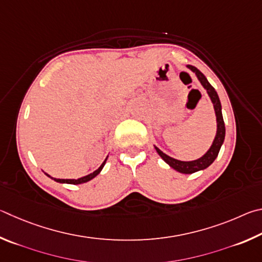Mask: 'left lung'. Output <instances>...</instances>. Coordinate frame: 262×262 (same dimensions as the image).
<instances>
[{"mask_svg":"<svg viewBox=\"0 0 262 262\" xmlns=\"http://www.w3.org/2000/svg\"><path fill=\"white\" fill-rule=\"evenodd\" d=\"M187 68H189L192 72L195 73V76L199 79L200 84L203 85V87L206 91H207V94L209 95V98L213 102L215 115H216V125H217L216 135H215L213 144L203 157L196 160H193V161H180V160L173 159L171 157H169V155H167L166 153H163L161 149L157 147V146H154V147L157 149L158 154L162 158L163 161L168 163L172 169H175L176 171L182 172V173H193L208 168L210 164L215 161V159L217 158L220 149H221V146L224 141V137H226V126H224V121L222 116V105H221V102H220L216 91H215L214 87L209 84L207 78L204 76L203 72H200L198 69L193 66H187Z\"/></svg>","mask_w":262,"mask_h":262,"instance_id":"8db88e82","label":"left lung"}]
</instances>
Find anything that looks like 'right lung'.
Here are the masks:
<instances>
[{
	"instance_id": "obj_1",
	"label": "right lung",
	"mask_w": 262,
	"mask_h": 262,
	"mask_svg": "<svg viewBox=\"0 0 262 262\" xmlns=\"http://www.w3.org/2000/svg\"><path fill=\"white\" fill-rule=\"evenodd\" d=\"M107 159H108V157L105 158V160L104 161L102 162V164H101V166L96 169L95 171H93V172H91L90 175H86V176H84V177H80V178H78V180H61V178H54V177H52V176H49L48 173H46V175H47L48 177H50L52 178V180H54L55 182H57V183H62V184H64V183H66V184H73V185H77V184H82V183H86V182H89V181H91V180H93V178L95 177V176H98L99 173L101 172V170H102L103 169V167H104V164H105V161H107Z\"/></svg>"
}]
</instances>
